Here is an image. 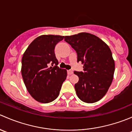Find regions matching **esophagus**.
Listing matches in <instances>:
<instances>
[{
  "instance_id": "34e87169",
  "label": "esophagus",
  "mask_w": 132,
  "mask_h": 132,
  "mask_svg": "<svg viewBox=\"0 0 132 132\" xmlns=\"http://www.w3.org/2000/svg\"><path fill=\"white\" fill-rule=\"evenodd\" d=\"M73 73V71H72V70H68V74L70 75H72Z\"/></svg>"
}]
</instances>
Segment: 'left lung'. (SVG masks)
Here are the masks:
<instances>
[{
	"mask_svg": "<svg viewBox=\"0 0 132 132\" xmlns=\"http://www.w3.org/2000/svg\"><path fill=\"white\" fill-rule=\"evenodd\" d=\"M64 40L77 53V61L84 72L74 71L79 80L75 84L80 100L89 103L102 99L107 93L114 77L115 62L111 50L100 38L88 32L66 36Z\"/></svg>",
	"mask_w": 132,
	"mask_h": 132,
	"instance_id": "8db88e82",
	"label": "left lung"
}]
</instances>
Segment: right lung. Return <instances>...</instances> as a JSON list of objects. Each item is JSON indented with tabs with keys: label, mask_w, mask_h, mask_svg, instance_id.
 Returning <instances> with one entry per match:
<instances>
[{
	"label": "right lung",
	"mask_w": 132,
	"mask_h": 132,
	"mask_svg": "<svg viewBox=\"0 0 132 132\" xmlns=\"http://www.w3.org/2000/svg\"><path fill=\"white\" fill-rule=\"evenodd\" d=\"M59 35H41L26 49L22 59V75L27 90L35 100L47 103L58 97L67 77L65 69L57 67L54 48L64 39ZM55 64L54 67L50 65Z\"/></svg>",
	"instance_id": "right-lung-1"
}]
</instances>
